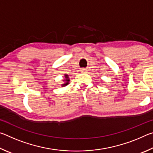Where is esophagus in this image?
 Masks as SVG:
<instances>
[{
    "mask_svg": "<svg viewBox=\"0 0 153 153\" xmlns=\"http://www.w3.org/2000/svg\"><path fill=\"white\" fill-rule=\"evenodd\" d=\"M81 71L82 72V73H85V72H86V69H82V70H81Z\"/></svg>",
    "mask_w": 153,
    "mask_h": 153,
    "instance_id": "esophagus-1",
    "label": "esophagus"
}]
</instances>
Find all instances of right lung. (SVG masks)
Instances as JSON below:
<instances>
[{"instance_id": "1", "label": "right lung", "mask_w": 153, "mask_h": 153, "mask_svg": "<svg viewBox=\"0 0 153 153\" xmlns=\"http://www.w3.org/2000/svg\"><path fill=\"white\" fill-rule=\"evenodd\" d=\"M63 81L64 82V83H63V84H61V86L62 87H65L67 86L69 84V81H70V79H69V76L67 74H65L64 76V79L63 80Z\"/></svg>"}]
</instances>
